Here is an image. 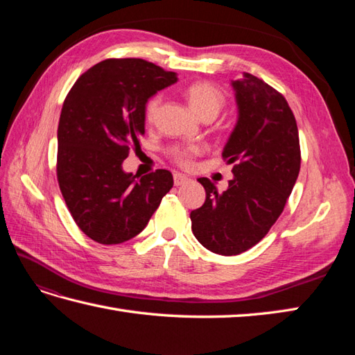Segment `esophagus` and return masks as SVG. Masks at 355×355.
Masks as SVG:
<instances>
[{
    "label": "esophagus",
    "instance_id": "esophagus-1",
    "mask_svg": "<svg viewBox=\"0 0 355 355\" xmlns=\"http://www.w3.org/2000/svg\"><path fill=\"white\" fill-rule=\"evenodd\" d=\"M187 180H189V177L184 175V173H180V172L173 173V183H175V186H182L187 183Z\"/></svg>",
    "mask_w": 355,
    "mask_h": 355
}]
</instances>
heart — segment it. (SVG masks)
<instances>
[{"label":"heart","mask_w":355,"mask_h":355,"mask_svg":"<svg viewBox=\"0 0 355 355\" xmlns=\"http://www.w3.org/2000/svg\"><path fill=\"white\" fill-rule=\"evenodd\" d=\"M184 97L192 111L198 117H206L212 116L215 117L218 112L221 111L225 103V96L216 85L210 84V82H192V84L184 88ZM158 105H160V96H153L149 97L148 102L145 103V110H143V114H145L146 122H153ZM195 153H198V148H186V149H178L175 150V158L180 164H189L191 158Z\"/></svg>","instance_id":"heart-1"}]
</instances>
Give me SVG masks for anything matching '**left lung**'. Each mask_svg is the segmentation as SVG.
Instances as JSON below:
<instances>
[{"instance_id": "8db88e82", "label": "left lung", "mask_w": 355, "mask_h": 355, "mask_svg": "<svg viewBox=\"0 0 355 355\" xmlns=\"http://www.w3.org/2000/svg\"><path fill=\"white\" fill-rule=\"evenodd\" d=\"M238 119L223 149L233 178L218 192L198 178L206 201L191 212L192 232L207 250L239 254L267 235L282 214L300 169L296 119L285 97L250 73L232 80Z\"/></svg>"}]
</instances>
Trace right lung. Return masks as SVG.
Segmentation results:
<instances>
[{
    "label": "right lung",
    "instance_id": "1",
    "mask_svg": "<svg viewBox=\"0 0 355 355\" xmlns=\"http://www.w3.org/2000/svg\"><path fill=\"white\" fill-rule=\"evenodd\" d=\"M177 73L145 59H107L65 97L58 126V182L73 220L99 244H120L146 227L173 186L172 173L137 175L123 160L140 149L145 103L175 84Z\"/></svg>",
    "mask_w": 355,
    "mask_h": 355
}]
</instances>
